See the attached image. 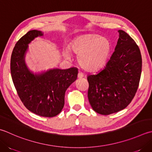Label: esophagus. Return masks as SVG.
Masks as SVG:
<instances>
[{
    "label": "esophagus",
    "mask_w": 152,
    "mask_h": 152,
    "mask_svg": "<svg viewBox=\"0 0 152 152\" xmlns=\"http://www.w3.org/2000/svg\"><path fill=\"white\" fill-rule=\"evenodd\" d=\"M84 74H83L81 72H79L78 74V78H83V77H84Z\"/></svg>",
    "instance_id": "obj_1"
}]
</instances>
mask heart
<instances>
[{
    "label": "heart",
    "mask_w": 152,
    "mask_h": 152,
    "mask_svg": "<svg viewBox=\"0 0 152 152\" xmlns=\"http://www.w3.org/2000/svg\"><path fill=\"white\" fill-rule=\"evenodd\" d=\"M69 50L78 56L80 66L88 71H94L102 67L107 60L111 50L110 41L96 34H86L71 41ZM69 56L68 51L64 53Z\"/></svg>",
    "instance_id": "obj_1"
}]
</instances>
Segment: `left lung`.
I'll return each mask as SVG.
<instances>
[{
  "label": "left lung",
  "instance_id": "8db88e82",
  "mask_svg": "<svg viewBox=\"0 0 152 152\" xmlns=\"http://www.w3.org/2000/svg\"><path fill=\"white\" fill-rule=\"evenodd\" d=\"M110 60L102 70L88 76L89 102L97 113L108 115L126 108L137 91L142 55L134 40L123 30Z\"/></svg>",
  "mask_w": 152,
  "mask_h": 152
}]
</instances>
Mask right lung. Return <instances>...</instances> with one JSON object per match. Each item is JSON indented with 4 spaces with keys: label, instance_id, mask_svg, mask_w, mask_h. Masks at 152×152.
I'll use <instances>...</instances> for the list:
<instances>
[{
    "label": "right lung",
    "instance_id": "obj_1",
    "mask_svg": "<svg viewBox=\"0 0 152 152\" xmlns=\"http://www.w3.org/2000/svg\"><path fill=\"white\" fill-rule=\"evenodd\" d=\"M42 32L31 30L15 45L10 59L12 79L17 94L26 107L37 115L53 117L61 112L67 88L77 79L78 68L53 69L34 75L25 64L28 43Z\"/></svg>",
    "mask_w": 152,
    "mask_h": 152
}]
</instances>
